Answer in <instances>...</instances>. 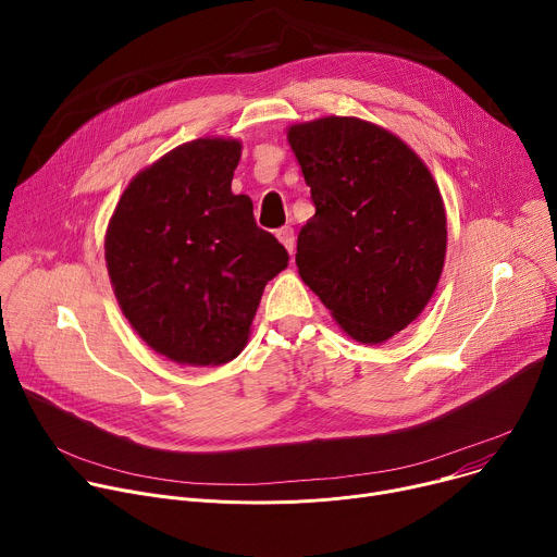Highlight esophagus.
<instances>
[{"label":"esophagus","instance_id":"obj_1","mask_svg":"<svg viewBox=\"0 0 557 557\" xmlns=\"http://www.w3.org/2000/svg\"><path fill=\"white\" fill-rule=\"evenodd\" d=\"M277 240L286 247L288 253H293L295 251V231H293V226H282L277 231Z\"/></svg>","mask_w":557,"mask_h":557}]
</instances>
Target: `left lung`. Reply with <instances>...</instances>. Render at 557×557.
<instances>
[{
	"instance_id": "8db88e82",
	"label": "left lung",
	"mask_w": 557,
	"mask_h": 557,
	"mask_svg": "<svg viewBox=\"0 0 557 557\" xmlns=\"http://www.w3.org/2000/svg\"><path fill=\"white\" fill-rule=\"evenodd\" d=\"M288 143L314 215L297 235V269L337 324L381 344L430 301L447 249L441 191L421 158L355 116L293 125Z\"/></svg>"
}]
</instances>
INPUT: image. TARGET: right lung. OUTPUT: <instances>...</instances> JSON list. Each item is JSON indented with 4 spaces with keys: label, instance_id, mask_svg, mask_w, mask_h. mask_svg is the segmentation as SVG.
<instances>
[{
    "label": "right lung",
    "instance_id": "obj_1",
    "mask_svg": "<svg viewBox=\"0 0 557 557\" xmlns=\"http://www.w3.org/2000/svg\"><path fill=\"white\" fill-rule=\"evenodd\" d=\"M243 145L185 143L123 191L106 235L114 295L156 352L189 366L240 355L264 286L288 267L249 196L231 191Z\"/></svg>",
    "mask_w": 557,
    "mask_h": 557
}]
</instances>
